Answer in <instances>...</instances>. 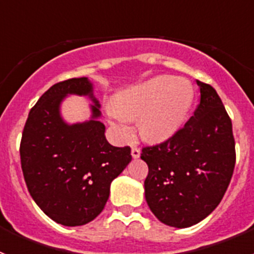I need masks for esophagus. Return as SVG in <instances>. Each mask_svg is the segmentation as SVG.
Wrapping results in <instances>:
<instances>
[{"mask_svg":"<svg viewBox=\"0 0 254 254\" xmlns=\"http://www.w3.org/2000/svg\"><path fill=\"white\" fill-rule=\"evenodd\" d=\"M131 155H132V158H133V159L140 158V155H141L140 149H138V147H132V149H131Z\"/></svg>","mask_w":254,"mask_h":254,"instance_id":"1","label":"esophagus"}]
</instances>
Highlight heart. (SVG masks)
I'll use <instances>...</instances> for the list:
<instances>
[{
	"label": "heart",
	"mask_w": 254,
	"mask_h": 254,
	"mask_svg": "<svg viewBox=\"0 0 254 254\" xmlns=\"http://www.w3.org/2000/svg\"><path fill=\"white\" fill-rule=\"evenodd\" d=\"M193 99V86L188 80L160 75L121 91L114 103H108L105 113L120 140H131L132 120L138 118L142 137L159 141L181 128Z\"/></svg>",
	"instance_id": "obj_1"
}]
</instances>
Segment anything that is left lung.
Masks as SVG:
<instances>
[{
	"label": "left lung",
	"mask_w": 254,
	"mask_h": 254,
	"mask_svg": "<svg viewBox=\"0 0 254 254\" xmlns=\"http://www.w3.org/2000/svg\"><path fill=\"white\" fill-rule=\"evenodd\" d=\"M201 100L185 127L142 149L149 174L145 198L165 225L188 228L217 207L235 165L232 121L211 85L197 80Z\"/></svg>",
	"instance_id": "1"
}]
</instances>
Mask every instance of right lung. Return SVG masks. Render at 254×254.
<instances>
[{
    "label": "right lung",
    "instance_id": "1",
    "mask_svg": "<svg viewBox=\"0 0 254 254\" xmlns=\"http://www.w3.org/2000/svg\"><path fill=\"white\" fill-rule=\"evenodd\" d=\"M87 96L91 120L67 124L60 104ZM100 104L87 77L58 82L40 96L26 120L20 158L26 187L40 210L64 226L90 223L109 198L111 183L132 160L128 146H112L99 121Z\"/></svg>",
    "mask_w": 254,
    "mask_h": 254
}]
</instances>
